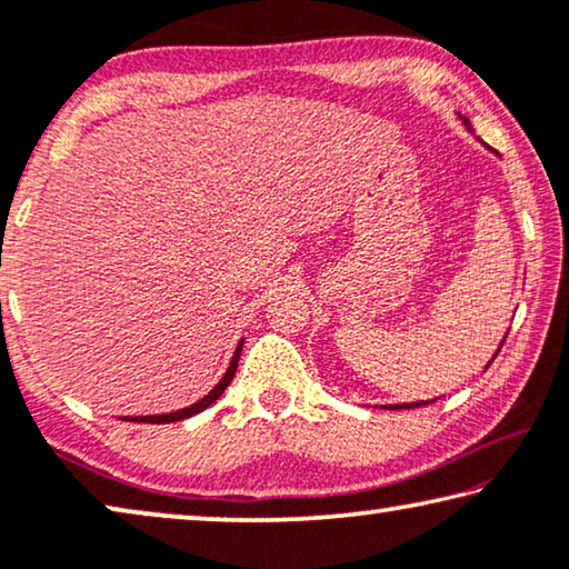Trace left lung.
<instances>
[{"instance_id":"left-lung-1","label":"left lung","mask_w":569,"mask_h":569,"mask_svg":"<svg viewBox=\"0 0 569 569\" xmlns=\"http://www.w3.org/2000/svg\"><path fill=\"white\" fill-rule=\"evenodd\" d=\"M460 120H462V124H465V127H468V130L472 132V124H470V120H468V117H462V114H460ZM503 342H506V337L501 339V345H498V350L493 352V358H490V362H493V360H496V355H498V352H501V347H503ZM490 362H488V366H486V370L490 368ZM431 401H437V398H431ZM431 401H413V403H391V406H383V409H417V406H427V403H431Z\"/></svg>"}]
</instances>
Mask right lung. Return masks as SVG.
Instances as JSON below:
<instances>
[{
    "label": "right lung",
    "mask_w": 569,
    "mask_h": 569,
    "mask_svg": "<svg viewBox=\"0 0 569 569\" xmlns=\"http://www.w3.org/2000/svg\"><path fill=\"white\" fill-rule=\"evenodd\" d=\"M242 345H244V339H240V342H237V350H234L232 360H230V368L224 370V376L219 378V383H217L214 388H211V391H209L207 396L199 398V401H193L191 406H186V409H178V411L150 413V417H120V419H122V421H146V423H173V421H183V419H189V417H197V413H201L203 409H209V406L214 403L217 398L224 393V388L232 383V378H234V372H237V362H240Z\"/></svg>",
    "instance_id": "right-lung-1"
}]
</instances>
